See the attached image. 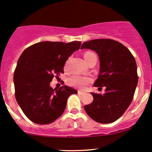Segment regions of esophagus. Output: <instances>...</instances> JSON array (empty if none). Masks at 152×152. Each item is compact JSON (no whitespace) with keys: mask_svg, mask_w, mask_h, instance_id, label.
Segmentation results:
<instances>
[{"mask_svg":"<svg viewBox=\"0 0 152 152\" xmlns=\"http://www.w3.org/2000/svg\"><path fill=\"white\" fill-rule=\"evenodd\" d=\"M78 93H79V95H83L84 93H85V92H83V91H81V90H79V91H78Z\"/></svg>","mask_w":152,"mask_h":152,"instance_id":"1","label":"esophagus"}]
</instances>
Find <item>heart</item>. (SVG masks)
<instances>
[{"instance_id":"heart-1","label":"heart","mask_w":152,"mask_h":152,"mask_svg":"<svg viewBox=\"0 0 152 152\" xmlns=\"http://www.w3.org/2000/svg\"><path fill=\"white\" fill-rule=\"evenodd\" d=\"M89 53H91V52H86L85 55H87ZM67 82L72 87L82 89L85 88L86 86L91 82V79L87 76H81V75H73L71 77L69 78Z\"/></svg>"}]
</instances>
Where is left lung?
Listing matches in <instances>:
<instances>
[{"mask_svg":"<svg viewBox=\"0 0 152 152\" xmlns=\"http://www.w3.org/2000/svg\"><path fill=\"white\" fill-rule=\"evenodd\" d=\"M90 49L98 54L100 70L95 87L104 95L92 93L93 102L85 106L87 114L95 121L110 124L125 113L131 104L138 81L135 59L127 48L110 39L85 42L81 49Z\"/></svg>","mask_w":152,"mask_h":152,"instance_id":"8db88e82","label":"left lung"}]
</instances>
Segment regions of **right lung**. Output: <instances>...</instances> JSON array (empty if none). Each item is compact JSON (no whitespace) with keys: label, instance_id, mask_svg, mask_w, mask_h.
Here are the masks:
<instances>
[{"label":"right lung","instance_id":"right-lung-1","mask_svg":"<svg viewBox=\"0 0 152 152\" xmlns=\"http://www.w3.org/2000/svg\"><path fill=\"white\" fill-rule=\"evenodd\" d=\"M81 42H38L27 48L20 56L14 75L15 98L29 120L48 124L62 115L69 96L78 93L68 86L53 89V76L64 73L69 56Z\"/></svg>","mask_w":152,"mask_h":152}]
</instances>
